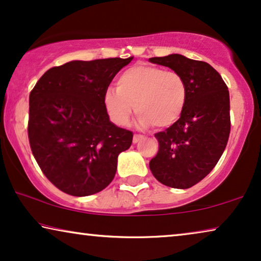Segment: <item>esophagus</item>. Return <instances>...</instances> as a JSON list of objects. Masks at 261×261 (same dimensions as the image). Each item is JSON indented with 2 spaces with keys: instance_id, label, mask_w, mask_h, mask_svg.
<instances>
[{
  "instance_id": "34e87169",
  "label": "esophagus",
  "mask_w": 261,
  "mask_h": 261,
  "mask_svg": "<svg viewBox=\"0 0 261 261\" xmlns=\"http://www.w3.org/2000/svg\"><path fill=\"white\" fill-rule=\"evenodd\" d=\"M142 139V135H138V134H134V137H133V142L134 144H138L139 141H140Z\"/></svg>"
}]
</instances>
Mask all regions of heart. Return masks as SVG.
Returning a JSON list of instances; mask_svg holds the SVG:
<instances>
[{"mask_svg": "<svg viewBox=\"0 0 261 261\" xmlns=\"http://www.w3.org/2000/svg\"><path fill=\"white\" fill-rule=\"evenodd\" d=\"M187 98L181 74L158 66L135 65L120 74L116 89H107L103 103L117 126H127L134 108L139 127L166 128L179 119Z\"/></svg>", "mask_w": 261, "mask_h": 261, "instance_id": "heart-1", "label": "heart"}]
</instances>
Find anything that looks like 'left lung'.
<instances>
[{
  "label": "left lung",
  "instance_id": "left-lung-1",
  "mask_svg": "<svg viewBox=\"0 0 261 261\" xmlns=\"http://www.w3.org/2000/svg\"><path fill=\"white\" fill-rule=\"evenodd\" d=\"M185 80L188 98L179 119L154 134L158 153L149 162L153 176L174 189H189L210 173L226 148L230 133L229 91L208 63L180 55L153 57Z\"/></svg>",
  "mask_w": 261,
  "mask_h": 261
}]
</instances>
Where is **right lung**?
Returning a JSON list of instances; mask_svg holds the SVG:
<instances>
[{"mask_svg": "<svg viewBox=\"0 0 261 261\" xmlns=\"http://www.w3.org/2000/svg\"><path fill=\"white\" fill-rule=\"evenodd\" d=\"M133 57L73 60L46 71L30 94L28 140L46 178L65 194L89 196L114 179L133 133L110 122L103 96Z\"/></svg>", "mask_w": 261, "mask_h": 261, "instance_id": "1", "label": "right lung"}]
</instances>
